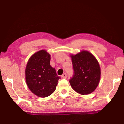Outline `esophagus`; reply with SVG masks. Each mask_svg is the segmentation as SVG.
<instances>
[{"label":"esophagus","instance_id":"esophagus-1","mask_svg":"<svg viewBox=\"0 0 124 124\" xmlns=\"http://www.w3.org/2000/svg\"><path fill=\"white\" fill-rule=\"evenodd\" d=\"M62 77L63 78L66 79L67 78V74H66V73H63V74L62 75Z\"/></svg>","mask_w":124,"mask_h":124}]
</instances>
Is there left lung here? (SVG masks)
<instances>
[{
    "label": "left lung",
    "mask_w": 124,
    "mask_h": 124,
    "mask_svg": "<svg viewBox=\"0 0 124 124\" xmlns=\"http://www.w3.org/2000/svg\"><path fill=\"white\" fill-rule=\"evenodd\" d=\"M73 77L69 80L74 91L81 95L91 93L100 82L101 70L96 58L86 51L71 56Z\"/></svg>",
    "instance_id": "left-lung-1"
}]
</instances>
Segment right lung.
Here are the masks:
<instances>
[{
	"label": "right lung",
	"mask_w": 124,
	"mask_h": 124,
	"mask_svg": "<svg viewBox=\"0 0 124 124\" xmlns=\"http://www.w3.org/2000/svg\"><path fill=\"white\" fill-rule=\"evenodd\" d=\"M50 55L40 50L29 58L26 71V80L29 90L38 97H46L55 91L58 79L55 69L50 66Z\"/></svg>",
	"instance_id": "right-lung-1"
}]
</instances>
